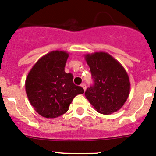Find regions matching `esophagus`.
I'll return each instance as SVG.
<instances>
[{"mask_svg":"<svg viewBox=\"0 0 156 156\" xmlns=\"http://www.w3.org/2000/svg\"><path fill=\"white\" fill-rule=\"evenodd\" d=\"M81 86L83 87V89H84V90L85 91V90H86V88H87V87H86V84H81Z\"/></svg>","mask_w":156,"mask_h":156,"instance_id":"obj_1","label":"esophagus"}]
</instances>
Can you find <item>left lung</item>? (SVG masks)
Masks as SVG:
<instances>
[{
  "label": "left lung",
  "mask_w": 156,
  "mask_h": 156,
  "mask_svg": "<svg viewBox=\"0 0 156 156\" xmlns=\"http://www.w3.org/2000/svg\"><path fill=\"white\" fill-rule=\"evenodd\" d=\"M94 84L85 91V97L97 112L109 115L124 106L130 94V84L122 64L106 52L84 56Z\"/></svg>",
  "instance_id": "8db88e82"
}]
</instances>
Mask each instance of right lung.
<instances>
[{
	"mask_svg": "<svg viewBox=\"0 0 156 156\" xmlns=\"http://www.w3.org/2000/svg\"><path fill=\"white\" fill-rule=\"evenodd\" d=\"M69 54L53 50L41 57L33 66L26 80L29 100L40 115L54 119L69 110L74 97L84 89L73 83V75L66 73Z\"/></svg>",
	"mask_w": 156,
	"mask_h": 156,
	"instance_id": "add662e5",
	"label": "right lung"
}]
</instances>
